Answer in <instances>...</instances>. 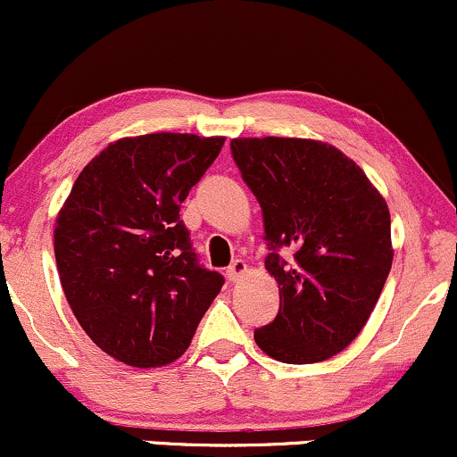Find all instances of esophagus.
Returning a JSON list of instances; mask_svg holds the SVG:
<instances>
[{
	"label": "esophagus",
	"mask_w": 457,
	"mask_h": 457,
	"mask_svg": "<svg viewBox=\"0 0 457 457\" xmlns=\"http://www.w3.org/2000/svg\"><path fill=\"white\" fill-rule=\"evenodd\" d=\"M245 271H248V265H245L242 259H235L233 263L228 265V270H227V276H228V280H230V283H237V280L242 278V276L245 274Z\"/></svg>",
	"instance_id": "obj_1"
}]
</instances>
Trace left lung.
Listing matches in <instances>:
<instances>
[{
  "instance_id": "left-lung-1",
  "label": "left lung",
  "mask_w": 457,
  "mask_h": 457,
  "mask_svg": "<svg viewBox=\"0 0 457 457\" xmlns=\"http://www.w3.org/2000/svg\"><path fill=\"white\" fill-rule=\"evenodd\" d=\"M230 153L263 212L265 270L280 291L278 315L256 328V345L289 365L328 361L356 339L391 271L386 201L326 142L235 137Z\"/></svg>"
}]
</instances>
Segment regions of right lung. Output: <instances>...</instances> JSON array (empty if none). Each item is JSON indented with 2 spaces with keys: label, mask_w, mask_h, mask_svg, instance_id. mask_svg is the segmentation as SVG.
<instances>
[{
  "label": "right lung",
  "mask_w": 457,
  "mask_h": 457,
  "mask_svg": "<svg viewBox=\"0 0 457 457\" xmlns=\"http://www.w3.org/2000/svg\"><path fill=\"white\" fill-rule=\"evenodd\" d=\"M224 137L146 133L112 142L77 177L55 220L60 283L96 345L131 367L177 361L213 297L179 218Z\"/></svg>",
  "instance_id": "1"
}]
</instances>
